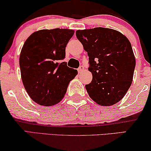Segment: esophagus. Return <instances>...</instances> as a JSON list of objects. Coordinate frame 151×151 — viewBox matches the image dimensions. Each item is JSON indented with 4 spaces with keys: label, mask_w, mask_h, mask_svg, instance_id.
<instances>
[{
    "label": "esophagus",
    "mask_w": 151,
    "mask_h": 151,
    "mask_svg": "<svg viewBox=\"0 0 151 151\" xmlns=\"http://www.w3.org/2000/svg\"><path fill=\"white\" fill-rule=\"evenodd\" d=\"M78 73H83V72L84 71H85V68H84L83 66H80V67L78 68Z\"/></svg>",
    "instance_id": "esophagus-1"
}]
</instances>
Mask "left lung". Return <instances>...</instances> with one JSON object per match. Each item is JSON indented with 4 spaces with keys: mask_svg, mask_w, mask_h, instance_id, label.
I'll list each match as a JSON object with an SVG mask.
<instances>
[{
    "mask_svg": "<svg viewBox=\"0 0 151 151\" xmlns=\"http://www.w3.org/2000/svg\"><path fill=\"white\" fill-rule=\"evenodd\" d=\"M89 56L92 80L85 85L89 97L103 106L124 97L133 79L135 58L128 39L119 31L95 28L76 31Z\"/></svg>",
    "mask_w": 151,
    "mask_h": 151,
    "instance_id": "left-lung-1",
    "label": "left lung"
}]
</instances>
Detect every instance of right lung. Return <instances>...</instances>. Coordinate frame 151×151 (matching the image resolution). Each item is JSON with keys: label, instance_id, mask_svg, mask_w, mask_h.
I'll return each mask as SVG.
<instances>
[{"label": "right lung", "instance_id": "add662e5", "mask_svg": "<svg viewBox=\"0 0 151 151\" xmlns=\"http://www.w3.org/2000/svg\"><path fill=\"white\" fill-rule=\"evenodd\" d=\"M74 30L55 28L35 32L21 49L19 65L27 93L37 104L51 106L60 102L78 71L68 67L65 50Z\"/></svg>", "mask_w": 151, "mask_h": 151}]
</instances>
